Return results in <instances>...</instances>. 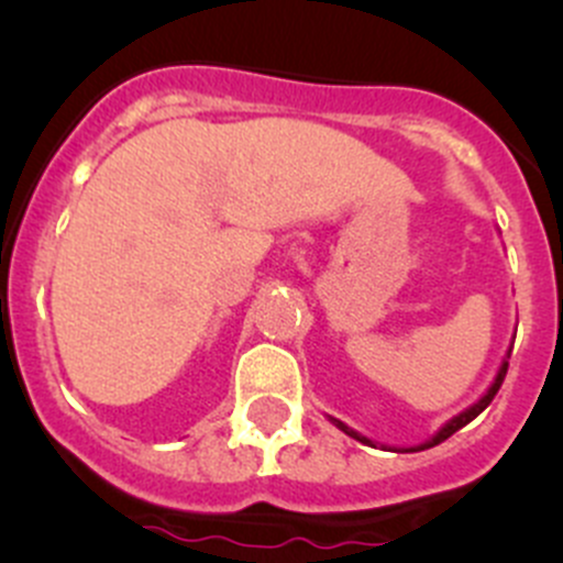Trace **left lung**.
<instances>
[{
    "label": "left lung",
    "mask_w": 563,
    "mask_h": 563,
    "mask_svg": "<svg viewBox=\"0 0 563 563\" xmlns=\"http://www.w3.org/2000/svg\"><path fill=\"white\" fill-rule=\"evenodd\" d=\"M507 366H509V363H507V361H504V363H501V368H498V374H496V382H494V385H490V390H488V393H485V396H483V398H479V401H477V404H474V407H468L466 411H461V415H457V417H453V420H450V422H448V426H444V428H442V431H439V433H437V437H433V439H431V442L420 444V448H411V450H409V453H417V450H428V448H437V444H442V442H444V439H450V437H453V433H455V431H461V428H463V426H468V422H472V420H474V417H477V415H479V411H483V409H485V407H488V404H490V401H494V398H496L498 387H501L504 376H507ZM330 420H333V417H330ZM333 422H335V426H339V428H341V431H344V433H350V437H352V439H357V442H363V444H371L366 437H361V433H355V431H352V428H346V426H344V422H341V420H333Z\"/></svg>",
    "instance_id": "1"
}]
</instances>
